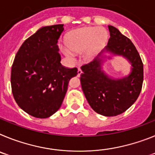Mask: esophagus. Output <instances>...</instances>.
Segmentation results:
<instances>
[{
	"label": "esophagus",
	"mask_w": 155,
	"mask_h": 155,
	"mask_svg": "<svg viewBox=\"0 0 155 155\" xmlns=\"http://www.w3.org/2000/svg\"><path fill=\"white\" fill-rule=\"evenodd\" d=\"M81 74H82L81 69V68H78V77H80Z\"/></svg>",
	"instance_id": "1"
}]
</instances>
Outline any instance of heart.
Wrapping results in <instances>:
<instances>
[{"label": "heart", "instance_id": "obj_1", "mask_svg": "<svg viewBox=\"0 0 155 155\" xmlns=\"http://www.w3.org/2000/svg\"><path fill=\"white\" fill-rule=\"evenodd\" d=\"M108 39L105 30L95 27H86L71 31L66 36V45L60 49L67 57L74 58V53L82 52L83 58L91 60L105 46Z\"/></svg>", "mask_w": 155, "mask_h": 155}]
</instances>
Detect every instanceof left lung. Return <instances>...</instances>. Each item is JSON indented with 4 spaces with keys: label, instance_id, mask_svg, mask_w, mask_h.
<instances>
[{
    "label": "left lung",
    "instance_id": "left-lung-1",
    "mask_svg": "<svg viewBox=\"0 0 155 155\" xmlns=\"http://www.w3.org/2000/svg\"><path fill=\"white\" fill-rule=\"evenodd\" d=\"M109 30L108 45L96 58L81 68L80 79L83 92L93 110L102 116H115L124 113L137 99L143 84V66L130 39L112 25H109ZM104 52L127 58L131 64L130 74L117 79L108 76L101 67L106 57Z\"/></svg>",
    "mask_w": 155,
    "mask_h": 155
}]
</instances>
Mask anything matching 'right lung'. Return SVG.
<instances>
[{
  "instance_id": "obj_1",
  "label": "right lung",
  "mask_w": 155,
  "mask_h": 155,
  "mask_svg": "<svg viewBox=\"0 0 155 155\" xmlns=\"http://www.w3.org/2000/svg\"><path fill=\"white\" fill-rule=\"evenodd\" d=\"M64 25L39 28L25 41L14 60L12 94L18 105L35 118H48L61 108L78 69L61 64L57 42Z\"/></svg>"
}]
</instances>
